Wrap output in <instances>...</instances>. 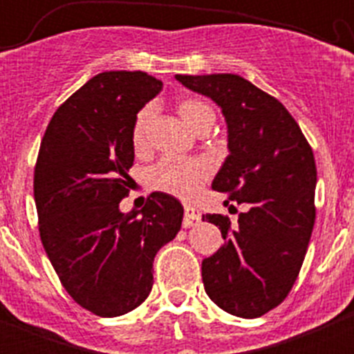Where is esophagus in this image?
<instances>
[{"instance_id":"esophagus-1","label":"esophagus","mask_w":354,"mask_h":354,"mask_svg":"<svg viewBox=\"0 0 354 354\" xmlns=\"http://www.w3.org/2000/svg\"><path fill=\"white\" fill-rule=\"evenodd\" d=\"M200 217H202V214H200L198 209H195V207H192V205H187L185 207L183 227H192V226H195V224H198Z\"/></svg>"}]
</instances>
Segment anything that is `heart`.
<instances>
[{
    "mask_svg": "<svg viewBox=\"0 0 354 354\" xmlns=\"http://www.w3.org/2000/svg\"><path fill=\"white\" fill-rule=\"evenodd\" d=\"M154 106H144L137 113L131 127V145L135 152H144L149 145L152 121H154ZM178 113L188 127L195 131L203 127H212L216 114L207 102L200 99L187 97L178 102ZM212 167L205 159H174L164 157L149 169V183L156 190L174 195L180 198H192L198 194L203 181L210 176Z\"/></svg>",
    "mask_w": 354,
    "mask_h": 354,
    "instance_id": "b5f03b06",
    "label": "heart"
}]
</instances>
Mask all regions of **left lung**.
Masks as SVG:
<instances>
[{
  "label": "left lung",
  "mask_w": 354,
  "mask_h": 354,
  "mask_svg": "<svg viewBox=\"0 0 354 354\" xmlns=\"http://www.w3.org/2000/svg\"><path fill=\"white\" fill-rule=\"evenodd\" d=\"M176 80L223 109L230 156L212 188L248 203L233 227L227 216H202L219 226L226 241L203 259V288L231 315L262 317L289 295L312 236V147L289 111L240 75H176Z\"/></svg>",
  "instance_id": "8db88e82"
}]
</instances>
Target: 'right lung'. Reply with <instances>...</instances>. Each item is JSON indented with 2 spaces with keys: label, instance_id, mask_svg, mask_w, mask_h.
Instances as JSON below:
<instances>
[{
  "label": "right lung",
  "instance_id": "1",
  "mask_svg": "<svg viewBox=\"0 0 354 354\" xmlns=\"http://www.w3.org/2000/svg\"><path fill=\"white\" fill-rule=\"evenodd\" d=\"M162 82L145 71H104L49 121L34 169L42 246L68 295L94 315L131 312L154 284L156 253L181 227L183 207L154 192L123 214L133 166L131 127Z\"/></svg>",
  "mask_w": 354,
  "mask_h": 354
}]
</instances>
